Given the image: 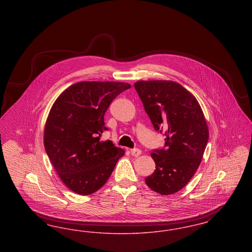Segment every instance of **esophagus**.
Returning a JSON list of instances; mask_svg holds the SVG:
<instances>
[{"instance_id": "obj_1", "label": "esophagus", "mask_w": 252, "mask_h": 252, "mask_svg": "<svg viewBox=\"0 0 252 252\" xmlns=\"http://www.w3.org/2000/svg\"><path fill=\"white\" fill-rule=\"evenodd\" d=\"M130 154L132 156L139 157L142 154V151L139 148H133V149H130Z\"/></svg>"}]
</instances>
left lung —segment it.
I'll list each match as a JSON object with an SVG mask.
<instances>
[{
    "label": "left lung",
    "instance_id": "obj_1",
    "mask_svg": "<svg viewBox=\"0 0 252 252\" xmlns=\"http://www.w3.org/2000/svg\"><path fill=\"white\" fill-rule=\"evenodd\" d=\"M144 110L157 131H164L165 144L151 153L156 170L146 185L163 195L179 192L199 166L209 129L197 100L174 81H138L134 84Z\"/></svg>",
    "mask_w": 252,
    "mask_h": 252
}]
</instances>
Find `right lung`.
<instances>
[{"instance_id": "right-lung-1", "label": "right lung", "mask_w": 252, "mask_h": 252, "mask_svg": "<svg viewBox=\"0 0 252 252\" xmlns=\"http://www.w3.org/2000/svg\"><path fill=\"white\" fill-rule=\"evenodd\" d=\"M131 86L85 81L72 85L56 100L44 128V147L60 180L72 192L87 195L108 180L125 150L100 142L108 130L104 116L116 96Z\"/></svg>"}]
</instances>
